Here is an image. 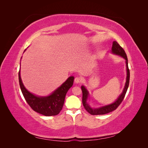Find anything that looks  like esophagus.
<instances>
[{"label":"esophagus","mask_w":148,"mask_h":148,"mask_svg":"<svg viewBox=\"0 0 148 148\" xmlns=\"http://www.w3.org/2000/svg\"><path fill=\"white\" fill-rule=\"evenodd\" d=\"M81 82H82V79L80 78H79V77H76V78H75V83L78 84V83H79Z\"/></svg>","instance_id":"1"}]
</instances>
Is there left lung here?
Segmentation results:
<instances>
[{
	"label": "left lung",
	"mask_w": 148,
	"mask_h": 148,
	"mask_svg": "<svg viewBox=\"0 0 148 148\" xmlns=\"http://www.w3.org/2000/svg\"><path fill=\"white\" fill-rule=\"evenodd\" d=\"M110 52L112 53H113V54L120 56L121 57H122L123 59H125V64H126V71H127L126 82H125V86L122 93L120 94V95L119 96V97L116 99V100L114 102L111 103L110 104L102 106L99 107H92L90 105H89V104L88 102V100H89V96H90V95H89V92L88 90V89L86 88V86L82 85L81 88L83 92V99H82L83 104L85 109H86V111L88 112L91 115H104L107 113H109L110 112L115 110L117 108L118 106L120 104V103L122 102L128 88L129 81H130V71L128 69V59H127L126 53H125L123 48L121 47L116 41H113L112 47Z\"/></svg>",
	"instance_id": "8db88e82"
}]
</instances>
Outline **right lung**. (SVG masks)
Segmentation results:
<instances>
[{"mask_svg":"<svg viewBox=\"0 0 148 148\" xmlns=\"http://www.w3.org/2000/svg\"><path fill=\"white\" fill-rule=\"evenodd\" d=\"M18 78L21 90L26 102L35 112L45 116L56 115L59 114L63 107L66 92L73 86L74 82V77L71 76L50 95L41 96L29 92L25 88L21 80L20 70Z\"/></svg>","mask_w":148,"mask_h":148,"instance_id":"obj_1","label":"right lung"}]
</instances>
